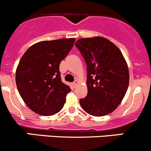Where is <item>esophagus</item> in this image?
<instances>
[{"instance_id": "34e87169", "label": "esophagus", "mask_w": 151, "mask_h": 151, "mask_svg": "<svg viewBox=\"0 0 151 151\" xmlns=\"http://www.w3.org/2000/svg\"><path fill=\"white\" fill-rule=\"evenodd\" d=\"M78 81H75L73 83V85L74 87H76V86L78 85Z\"/></svg>"}]
</instances>
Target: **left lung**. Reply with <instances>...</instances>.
I'll use <instances>...</instances> for the list:
<instances>
[{"instance_id": "1", "label": "left lung", "mask_w": 151, "mask_h": 151, "mask_svg": "<svg viewBox=\"0 0 151 151\" xmlns=\"http://www.w3.org/2000/svg\"><path fill=\"white\" fill-rule=\"evenodd\" d=\"M86 64L87 95L80 99L88 114H110L123 101L129 83L128 65L120 49L102 37L82 38L75 43Z\"/></svg>"}]
</instances>
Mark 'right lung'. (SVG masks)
I'll use <instances>...</instances> for the list:
<instances>
[{"instance_id": "add662e5", "label": "right lung", "mask_w": 151, "mask_h": 151, "mask_svg": "<svg viewBox=\"0 0 151 151\" xmlns=\"http://www.w3.org/2000/svg\"><path fill=\"white\" fill-rule=\"evenodd\" d=\"M75 40L39 42L22 56L16 70V84L25 104L37 114L50 116L63 108L71 89L62 81L59 65L73 47Z\"/></svg>"}]
</instances>
